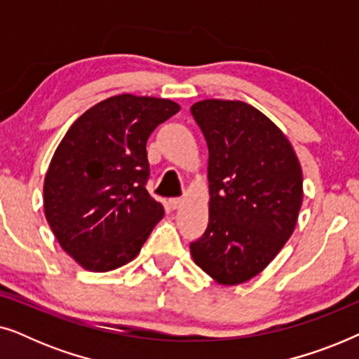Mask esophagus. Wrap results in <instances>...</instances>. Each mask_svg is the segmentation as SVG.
<instances>
[{
  "label": "esophagus",
  "mask_w": 359,
  "mask_h": 359,
  "mask_svg": "<svg viewBox=\"0 0 359 359\" xmlns=\"http://www.w3.org/2000/svg\"><path fill=\"white\" fill-rule=\"evenodd\" d=\"M183 203H184V201L181 199V198H171V199L168 201V204H170L171 209H180L181 205H183Z\"/></svg>",
  "instance_id": "34e87169"
}]
</instances>
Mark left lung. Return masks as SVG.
I'll return each instance as SVG.
<instances>
[{
	"instance_id": "8db88e82",
	"label": "left lung",
	"mask_w": 359,
	"mask_h": 359,
	"mask_svg": "<svg viewBox=\"0 0 359 359\" xmlns=\"http://www.w3.org/2000/svg\"><path fill=\"white\" fill-rule=\"evenodd\" d=\"M191 114L208 144L210 196L191 257L217 284L237 286L262 273L296 229L302 168L284 132L247 102L203 100Z\"/></svg>"
}]
</instances>
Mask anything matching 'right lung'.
<instances>
[{"mask_svg": "<svg viewBox=\"0 0 359 359\" xmlns=\"http://www.w3.org/2000/svg\"><path fill=\"white\" fill-rule=\"evenodd\" d=\"M181 109L154 96H111L73 122L43 180V212L60 247L93 273L132 262L165 209L145 189L147 140Z\"/></svg>", "mask_w": 359, "mask_h": 359, "instance_id": "obj_1", "label": "right lung"}]
</instances>
